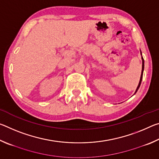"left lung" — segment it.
<instances>
[{"label":"left lung","instance_id":"1","mask_svg":"<svg viewBox=\"0 0 159 159\" xmlns=\"http://www.w3.org/2000/svg\"><path fill=\"white\" fill-rule=\"evenodd\" d=\"M141 54H142V52H141ZM142 74H141V76H140V80H139V84H138V88H137V89H136V91H135V93H137V91L138 90V89H139V86H140V84H141V82H142V76H143V71H144V59H143V57H142Z\"/></svg>","mask_w":159,"mask_h":159}]
</instances>
